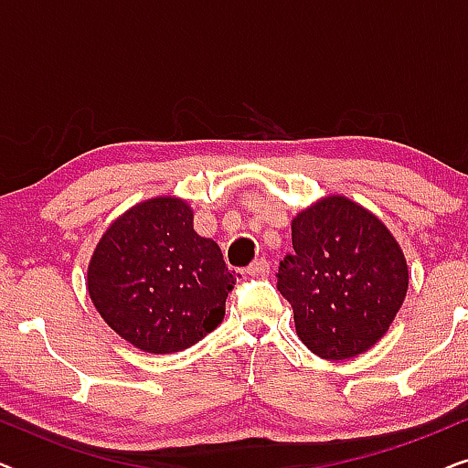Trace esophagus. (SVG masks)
Returning <instances> with one entry per match:
<instances>
[{"mask_svg": "<svg viewBox=\"0 0 468 468\" xmlns=\"http://www.w3.org/2000/svg\"><path fill=\"white\" fill-rule=\"evenodd\" d=\"M268 271H271V261H268L266 258L255 260L247 266V274H251V277H258V274H266Z\"/></svg>", "mask_w": 468, "mask_h": 468, "instance_id": "34e87169", "label": "esophagus"}]
</instances>
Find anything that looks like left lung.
Wrapping results in <instances>:
<instances>
[{"label":"left lung","instance_id":"1","mask_svg":"<svg viewBox=\"0 0 468 468\" xmlns=\"http://www.w3.org/2000/svg\"><path fill=\"white\" fill-rule=\"evenodd\" d=\"M293 253L277 287L296 335L324 360H349L386 335L407 296L402 249L381 219L345 196L311 204L292 221Z\"/></svg>","mask_w":468,"mask_h":468}]
</instances>
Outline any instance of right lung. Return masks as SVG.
Returning <instances> with one entry per match:
<instances>
[{
  "instance_id": "obj_1",
  "label": "right lung",
  "mask_w": 468,
  "mask_h": 468,
  "mask_svg": "<svg viewBox=\"0 0 468 468\" xmlns=\"http://www.w3.org/2000/svg\"><path fill=\"white\" fill-rule=\"evenodd\" d=\"M236 272L194 229L181 197H151L111 223L91 255L87 290L101 319L133 347L175 354L226 315Z\"/></svg>"
}]
</instances>
